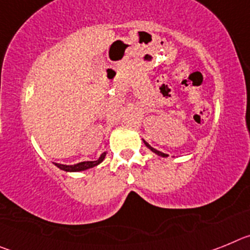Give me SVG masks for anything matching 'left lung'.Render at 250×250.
Returning a JSON list of instances; mask_svg holds the SVG:
<instances>
[{
    "label": "left lung",
    "instance_id": "8db88e82",
    "mask_svg": "<svg viewBox=\"0 0 250 250\" xmlns=\"http://www.w3.org/2000/svg\"><path fill=\"white\" fill-rule=\"evenodd\" d=\"M144 143H145V145H146V146H147V147H149V149H150V150H151V151H154V152H155V154H158V155L163 156V158H165V156H167V154H164V152H161V151H159V150H156V149H154V147H151V146H150V145H149V144H147L146 141H144Z\"/></svg>",
    "mask_w": 250,
    "mask_h": 250
}]
</instances>
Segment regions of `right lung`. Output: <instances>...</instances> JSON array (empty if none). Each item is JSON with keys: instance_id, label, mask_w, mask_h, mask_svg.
<instances>
[{"instance_id": "right-lung-1", "label": "right lung", "mask_w": 250, "mask_h": 250, "mask_svg": "<svg viewBox=\"0 0 250 250\" xmlns=\"http://www.w3.org/2000/svg\"><path fill=\"white\" fill-rule=\"evenodd\" d=\"M105 155H106V152H103L98 160L83 161V163H79V164H75V165H62V164H57V163H55V165H56L57 167H60V169L65 170V171H83V170L90 169V167H94L98 164H100L101 161L105 159Z\"/></svg>"}]
</instances>
